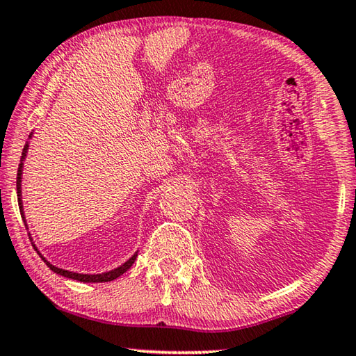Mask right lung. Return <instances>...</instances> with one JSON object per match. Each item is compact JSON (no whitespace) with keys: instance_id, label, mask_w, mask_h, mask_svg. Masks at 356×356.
I'll use <instances>...</instances> for the list:
<instances>
[{"instance_id":"right-lung-1","label":"right lung","mask_w":356,"mask_h":356,"mask_svg":"<svg viewBox=\"0 0 356 356\" xmlns=\"http://www.w3.org/2000/svg\"><path fill=\"white\" fill-rule=\"evenodd\" d=\"M29 136H31V135H29ZM28 147H29V144L26 143L25 147H23V152H22V160H20V165H19V171H17V197H19V207L22 209V210H20V212H22V218H25V216H23V202H22V171H23V160L26 159ZM29 240H31V238H29ZM31 242H33V240H31ZM33 246H34V245H33ZM34 248H35V246H34ZM38 252H39V251H38ZM39 254H40V252H39ZM136 256H138V254L135 252V254L131 256L127 262L120 265V267L111 270V272H105V273H99V275H83V273L69 272V270H63V268L55 267V265H51L50 262L47 261L45 257H42V256H40V257L44 259V262L48 265V267H50L51 272H55V273L61 275V276H65V278L76 280V281H81V282H106V281L116 280V278H119L120 275H124L125 272H127V270L131 267V265H134Z\"/></svg>"}]
</instances>
